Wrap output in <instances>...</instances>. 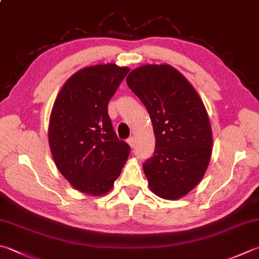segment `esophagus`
<instances>
[{"instance_id": "obj_1", "label": "esophagus", "mask_w": 259, "mask_h": 259, "mask_svg": "<svg viewBox=\"0 0 259 259\" xmlns=\"http://www.w3.org/2000/svg\"><path fill=\"white\" fill-rule=\"evenodd\" d=\"M127 143H128V145L131 146V148H134V146H135V140H134L133 136H132V138H130L127 140Z\"/></svg>"}]
</instances>
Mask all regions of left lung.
I'll list each match as a JSON object with an SVG mask.
<instances>
[{"label":"left lung","mask_w":259,"mask_h":259,"mask_svg":"<svg viewBox=\"0 0 259 259\" xmlns=\"http://www.w3.org/2000/svg\"><path fill=\"white\" fill-rule=\"evenodd\" d=\"M126 83L152 121L155 150L143 164L151 192L170 201L182 198L203 179L212 154V128L203 100L169 64L136 67Z\"/></svg>","instance_id":"1"}]
</instances>
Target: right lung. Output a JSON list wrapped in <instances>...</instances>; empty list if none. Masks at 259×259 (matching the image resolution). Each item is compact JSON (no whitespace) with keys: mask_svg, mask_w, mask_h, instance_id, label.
<instances>
[{"mask_svg":"<svg viewBox=\"0 0 259 259\" xmlns=\"http://www.w3.org/2000/svg\"><path fill=\"white\" fill-rule=\"evenodd\" d=\"M130 72L111 63L83 67L63 84L54 102L48 143L54 162L73 188L101 196L113 188L131 148L117 138L108 102Z\"/></svg>","mask_w":259,"mask_h":259,"instance_id":"obj_1","label":"right lung"}]
</instances>
